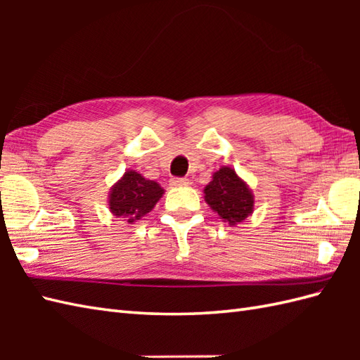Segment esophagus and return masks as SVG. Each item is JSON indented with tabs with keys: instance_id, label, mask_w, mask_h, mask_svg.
Masks as SVG:
<instances>
[{
	"instance_id": "obj_1",
	"label": "esophagus",
	"mask_w": 360,
	"mask_h": 360,
	"mask_svg": "<svg viewBox=\"0 0 360 360\" xmlns=\"http://www.w3.org/2000/svg\"><path fill=\"white\" fill-rule=\"evenodd\" d=\"M170 184H172L173 187L187 186V184H188V179H187V178H172V179H170Z\"/></svg>"
}]
</instances>
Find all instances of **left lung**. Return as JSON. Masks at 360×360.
<instances>
[{
  "instance_id": "8db88e82",
  "label": "left lung",
  "mask_w": 360,
  "mask_h": 360,
  "mask_svg": "<svg viewBox=\"0 0 360 360\" xmlns=\"http://www.w3.org/2000/svg\"><path fill=\"white\" fill-rule=\"evenodd\" d=\"M204 200L219 218L236 226L254 212V193L233 168L221 167L204 187Z\"/></svg>"
}]
</instances>
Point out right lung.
I'll return each instance as SVG.
<instances>
[{
  "label": "right lung",
  "mask_w": 360,
  "mask_h": 360,
  "mask_svg": "<svg viewBox=\"0 0 360 360\" xmlns=\"http://www.w3.org/2000/svg\"><path fill=\"white\" fill-rule=\"evenodd\" d=\"M162 195L164 188L156 181L143 178L136 170H127L110 190V212L133 224L150 213Z\"/></svg>",
  "instance_id": "1"
}]
</instances>
